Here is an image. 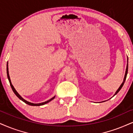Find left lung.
<instances>
[{"label":"left lung","mask_w":133,"mask_h":133,"mask_svg":"<svg viewBox=\"0 0 133 133\" xmlns=\"http://www.w3.org/2000/svg\"><path fill=\"white\" fill-rule=\"evenodd\" d=\"M128 64L127 63V69H126V72H125V75H124V79H123V83H122V84H121V86H119V88H118V90L117 91H116V92H115V94H114V96H115L116 94H117L118 92L120 91V89H122V87H123V84H124V81H125V80H126V78H127V74H128Z\"/></svg>","instance_id":"left-lung-1"}]
</instances>
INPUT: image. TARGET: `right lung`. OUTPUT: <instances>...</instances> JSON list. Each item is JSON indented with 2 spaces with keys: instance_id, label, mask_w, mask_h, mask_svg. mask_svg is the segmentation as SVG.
Returning <instances> with one entry per match:
<instances>
[{
  "instance_id": "1",
  "label": "right lung",
  "mask_w": 133,
  "mask_h": 133,
  "mask_svg": "<svg viewBox=\"0 0 133 133\" xmlns=\"http://www.w3.org/2000/svg\"><path fill=\"white\" fill-rule=\"evenodd\" d=\"M6 73H7V77H8V79H9V82H10V84L11 89H12L13 91H14V92L15 93V94L16 96H17L19 98V99L21 100V101H22L23 102H24V103H26V104H27L28 105H32V106H40V105H43L45 104H47V103L49 102H50L51 101H52V100H53V99H54V98L55 97V96H54V97H52V98H51V99H49V101L44 102L40 103V104H33V103H31V102H28V101H26V100H24V99H23V98L22 97H21V96H20V95H19V94H18V93L17 92V91H16L15 89V88H14V86H13L12 84H11V80H10V78L9 73V67H8V63H7V65H6Z\"/></svg>"
}]
</instances>
